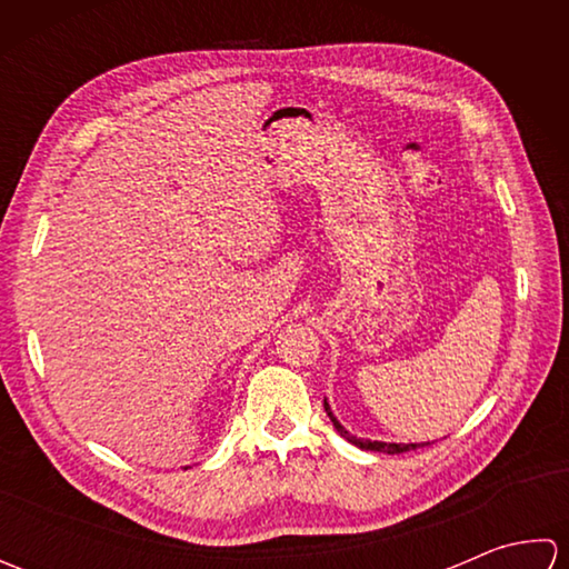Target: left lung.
Instances as JSON below:
<instances>
[{"instance_id": "obj_1", "label": "left lung", "mask_w": 569, "mask_h": 569, "mask_svg": "<svg viewBox=\"0 0 569 569\" xmlns=\"http://www.w3.org/2000/svg\"><path fill=\"white\" fill-rule=\"evenodd\" d=\"M325 410H328V416H330V420H332L335 430L340 432L345 440H349L352 445L361 447V450L386 452V455H401V452H408V450H416V447H426V445H430V442H420V445H413V442H410V445H398V442H379V440H365V438H357V435H352V432L345 430V428L340 426V420H337V418L332 416V410H330L328 401H325Z\"/></svg>"}]
</instances>
